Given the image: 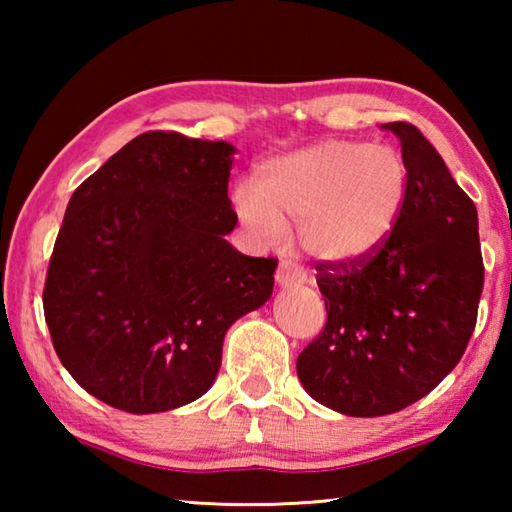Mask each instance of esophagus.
<instances>
[{"instance_id":"obj_1","label":"esophagus","mask_w":512,"mask_h":512,"mask_svg":"<svg viewBox=\"0 0 512 512\" xmlns=\"http://www.w3.org/2000/svg\"><path fill=\"white\" fill-rule=\"evenodd\" d=\"M275 280L280 287L284 289H293V287H302V284L307 282V275L302 268H298L289 259H282L280 266H277V273H275Z\"/></svg>"}]
</instances>
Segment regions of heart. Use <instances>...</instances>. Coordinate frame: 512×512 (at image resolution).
Here are the masks:
<instances>
[{"instance_id": "obj_1", "label": "heart", "mask_w": 512, "mask_h": 512, "mask_svg": "<svg viewBox=\"0 0 512 512\" xmlns=\"http://www.w3.org/2000/svg\"><path fill=\"white\" fill-rule=\"evenodd\" d=\"M409 176L391 146L325 140L259 167L232 194L241 225L273 246L296 223L300 246L329 264H357L381 250L400 223Z\"/></svg>"}]
</instances>
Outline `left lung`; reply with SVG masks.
Instances as JSON below:
<instances>
[{
    "instance_id": "1",
    "label": "left lung",
    "mask_w": 512,
    "mask_h": 512,
    "mask_svg": "<svg viewBox=\"0 0 512 512\" xmlns=\"http://www.w3.org/2000/svg\"><path fill=\"white\" fill-rule=\"evenodd\" d=\"M402 144L406 205L391 239L357 264L316 266L327 323L300 352V384L352 418L402 411L456 368L483 291L479 216L413 124H384Z\"/></svg>"
}]
</instances>
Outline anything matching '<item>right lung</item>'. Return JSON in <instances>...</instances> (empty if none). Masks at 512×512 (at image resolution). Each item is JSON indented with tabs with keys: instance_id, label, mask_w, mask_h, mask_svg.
I'll list each match as a JSON object with an SVG mask.
<instances>
[{
	"instance_id": "right-lung-1",
	"label": "right lung",
	"mask_w": 512,
	"mask_h": 512,
	"mask_svg": "<svg viewBox=\"0 0 512 512\" xmlns=\"http://www.w3.org/2000/svg\"><path fill=\"white\" fill-rule=\"evenodd\" d=\"M235 146L151 131L69 198L45 320L76 384L128 413L210 391L230 325L271 298L277 259L228 244Z\"/></svg>"
}]
</instances>
